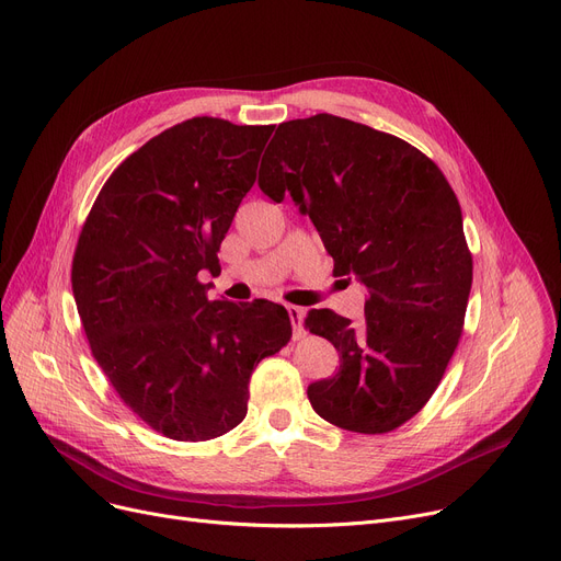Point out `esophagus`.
Instances as JSON below:
<instances>
[{
  "mask_svg": "<svg viewBox=\"0 0 561 561\" xmlns=\"http://www.w3.org/2000/svg\"><path fill=\"white\" fill-rule=\"evenodd\" d=\"M288 311V319H290V325H294V339H302V316H305V309L302 307H296V305H288L286 307Z\"/></svg>",
  "mask_w": 561,
  "mask_h": 561,
  "instance_id": "esophagus-1",
  "label": "esophagus"
}]
</instances>
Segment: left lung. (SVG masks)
I'll list each match as a JSON object with an SVG mask.
<instances>
[{"instance_id":"left-lung-1","label":"left lung","mask_w":561,"mask_h":561,"mask_svg":"<svg viewBox=\"0 0 561 561\" xmlns=\"http://www.w3.org/2000/svg\"><path fill=\"white\" fill-rule=\"evenodd\" d=\"M259 187L300 204L334 261L367 286L355 325L311 309L305 330L325 336L339 371L311 382L319 415L353 433L399 428L440 385L466 323L472 254L456 194L415 146L355 121L316 114L279 124Z\"/></svg>"}]
</instances>
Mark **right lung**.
Listing matches in <instances>:
<instances>
[{
	"instance_id": "1",
	"label": "right lung",
	"mask_w": 561,
	"mask_h": 561,
	"mask_svg": "<svg viewBox=\"0 0 561 561\" xmlns=\"http://www.w3.org/2000/svg\"><path fill=\"white\" fill-rule=\"evenodd\" d=\"M275 126L194 116L121 162L82 225L70 282L110 385L160 435L204 443L248 415L256 364L294 334L267 300H208L222 240Z\"/></svg>"
}]
</instances>
